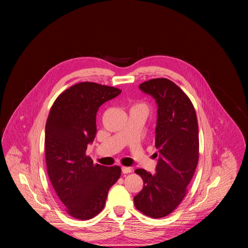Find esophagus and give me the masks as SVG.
<instances>
[{
	"label": "esophagus",
	"mask_w": 248,
	"mask_h": 248,
	"mask_svg": "<svg viewBox=\"0 0 248 248\" xmlns=\"http://www.w3.org/2000/svg\"><path fill=\"white\" fill-rule=\"evenodd\" d=\"M131 170H132V169L129 167H122V171L124 173H129V172H131Z\"/></svg>",
	"instance_id": "34e87169"
}]
</instances>
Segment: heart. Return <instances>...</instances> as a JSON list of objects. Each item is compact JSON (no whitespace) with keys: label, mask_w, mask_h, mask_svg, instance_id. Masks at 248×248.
<instances>
[{"label":"heart","mask_w":248,"mask_h":248,"mask_svg":"<svg viewBox=\"0 0 248 248\" xmlns=\"http://www.w3.org/2000/svg\"><path fill=\"white\" fill-rule=\"evenodd\" d=\"M133 107H137V108H144V109H146V107H145V105L144 104H142V103H137V104H135Z\"/></svg>","instance_id":"heart-1"}]
</instances>
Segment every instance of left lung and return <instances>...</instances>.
<instances>
[{
	"label": "left lung",
	"instance_id": "obj_1",
	"mask_svg": "<svg viewBox=\"0 0 248 248\" xmlns=\"http://www.w3.org/2000/svg\"><path fill=\"white\" fill-rule=\"evenodd\" d=\"M139 88L158 106L155 147L159 159L155 174L135 170L143 188L133 201L141 213L158 219L170 214L187 192L199 158L198 123L190 99L170 79L154 78Z\"/></svg>",
	"mask_w": 248,
	"mask_h": 248
}]
</instances>
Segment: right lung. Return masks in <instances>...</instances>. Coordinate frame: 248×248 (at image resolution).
Listing matches in <instances>:
<instances>
[{"mask_svg":"<svg viewBox=\"0 0 248 248\" xmlns=\"http://www.w3.org/2000/svg\"><path fill=\"white\" fill-rule=\"evenodd\" d=\"M121 92L112 86L80 82L60 94L50 110L45 128L47 171L67 214L76 219L98 215L121 176L119 166L93 164L85 153L97 132L99 107Z\"/></svg>","mask_w":248,"mask_h":248,"instance_id":"add662e5","label":"right lung"}]
</instances>
